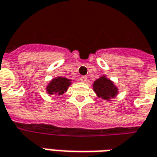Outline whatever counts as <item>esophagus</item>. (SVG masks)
Wrapping results in <instances>:
<instances>
[{
	"label": "esophagus",
	"mask_w": 157,
	"mask_h": 157,
	"mask_svg": "<svg viewBox=\"0 0 157 157\" xmlns=\"http://www.w3.org/2000/svg\"><path fill=\"white\" fill-rule=\"evenodd\" d=\"M80 80H81V82H86L88 81V76H87V75H81V76H80Z\"/></svg>",
	"instance_id": "obj_1"
}]
</instances>
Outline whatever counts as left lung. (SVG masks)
I'll use <instances>...</instances> for the list:
<instances>
[{
    "mask_svg": "<svg viewBox=\"0 0 157 157\" xmlns=\"http://www.w3.org/2000/svg\"><path fill=\"white\" fill-rule=\"evenodd\" d=\"M94 89L99 97L107 100L110 97H114L117 93V89L113 82L105 77H101L95 81L94 82Z\"/></svg>",
    "mask_w": 157,
    "mask_h": 157,
    "instance_id": "8db88e82",
    "label": "left lung"
}]
</instances>
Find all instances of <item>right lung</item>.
Wrapping results in <instances>:
<instances>
[{"instance_id": "1", "label": "right lung", "mask_w": 157, "mask_h": 157, "mask_svg": "<svg viewBox=\"0 0 157 157\" xmlns=\"http://www.w3.org/2000/svg\"><path fill=\"white\" fill-rule=\"evenodd\" d=\"M70 85V81L68 80L67 78H62V77H59V78L54 79L49 85L48 86V94H55V95H62L68 87Z\"/></svg>"}]
</instances>
